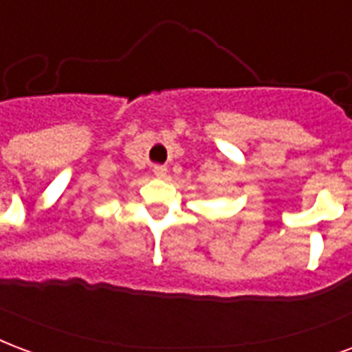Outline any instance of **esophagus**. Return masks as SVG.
<instances>
[{
    "instance_id": "34e87169",
    "label": "esophagus",
    "mask_w": 352,
    "mask_h": 352,
    "mask_svg": "<svg viewBox=\"0 0 352 352\" xmlns=\"http://www.w3.org/2000/svg\"><path fill=\"white\" fill-rule=\"evenodd\" d=\"M153 173H155V177H158V179H164V177L168 175V168H166V166H153Z\"/></svg>"
}]
</instances>
